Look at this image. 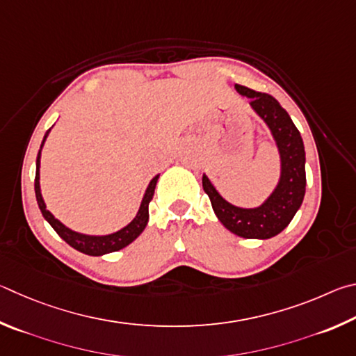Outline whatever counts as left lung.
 <instances>
[{
	"label": "left lung",
	"instance_id": "left-lung-1",
	"mask_svg": "<svg viewBox=\"0 0 356 356\" xmlns=\"http://www.w3.org/2000/svg\"><path fill=\"white\" fill-rule=\"evenodd\" d=\"M241 95L250 98L253 111L270 128L282 158V175L272 195L258 208L245 209L228 203L203 175L202 183L213 209L223 227L245 239H269L282 233L302 207L307 173H305V147L302 136L275 98L236 84Z\"/></svg>",
	"mask_w": 356,
	"mask_h": 356
}]
</instances>
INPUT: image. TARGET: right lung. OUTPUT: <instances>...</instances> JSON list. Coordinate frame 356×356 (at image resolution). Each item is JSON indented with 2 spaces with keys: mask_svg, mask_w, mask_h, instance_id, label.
<instances>
[{
  "mask_svg": "<svg viewBox=\"0 0 356 356\" xmlns=\"http://www.w3.org/2000/svg\"><path fill=\"white\" fill-rule=\"evenodd\" d=\"M49 133V129L47 131L45 137H43L42 140V145L39 149V154H37V162H35V181H34V191H35V198H37V204H39V208L42 211V216L45 217V220L49 223V225L53 227V229L56 233H58L62 239H64L68 245L73 247L74 250H78L81 253H86V254H90V257H102V254L106 253H112V252H117V250H122L123 247L129 245L131 242H133L137 236H139L143 229L147 227V222H148V204L152 202V198L154 195V188H156V183H158V178L159 175H156V177L149 181L148 188L145 191V195L142 198V203H140V208H139V213L133 219V222L128 223L127 227L118 229L117 233H112V234H106V236H89V234H81L76 232H72L70 228H67L64 223H60L56 217L49 213L47 209V204L43 202L42 194H40V175H39V168H40V152H42V147H43V142H45L47 136Z\"/></svg>",
  "mask_w": 356,
  "mask_h": 356,
  "instance_id": "obj_1",
  "label": "right lung"
}]
</instances>
